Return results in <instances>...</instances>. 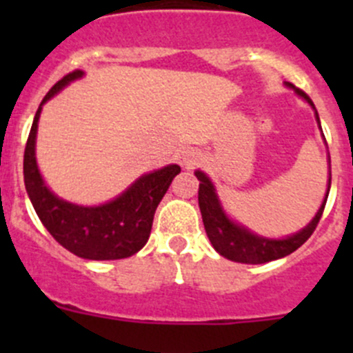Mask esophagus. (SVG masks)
<instances>
[{
  "label": "esophagus",
  "mask_w": 353,
  "mask_h": 353,
  "mask_svg": "<svg viewBox=\"0 0 353 353\" xmlns=\"http://www.w3.org/2000/svg\"><path fill=\"white\" fill-rule=\"evenodd\" d=\"M179 161L180 164H183V166L191 168L199 161V154L198 152H194V150H183V152H180L179 154Z\"/></svg>",
  "instance_id": "34e87169"
}]
</instances>
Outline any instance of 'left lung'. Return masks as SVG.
Listing matches in <instances>:
<instances>
[{
    "mask_svg": "<svg viewBox=\"0 0 353 353\" xmlns=\"http://www.w3.org/2000/svg\"><path fill=\"white\" fill-rule=\"evenodd\" d=\"M295 92L301 97H304L305 101L310 102L314 108L313 101H311L310 97L305 95L302 90L295 88ZM318 123H320V120H318ZM196 176H198L199 180L198 201L199 210H201V217H203L205 232H207L212 245H214V249L219 252L221 256L228 258V260L232 261H239V263H267V261L277 260V258H285L288 256V254H292L293 251H297V249L304 244L305 240L313 235L314 230H316L318 223H320V217H322L323 214V208H325L327 196H329V192H327L322 207H320V210L314 215V219L311 221L302 232L295 233V235L288 236V239L270 240L254 235V233H251L249 230H245L244 226H239V224H235L233 221L228 219L226 214H224L223 208H221L219 199H217V194H215V189L214 185H212L210 179H208L205 173H201V171H196Z\"/></svg>",
    "mask_w": 353,
    "mask_h": 353,
    "instance_id": "1",
    "label": "left lung"
}]
</instances>
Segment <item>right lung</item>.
I'll list each match as a JSON object with an SVG mask.
<instances>
[{
    "mask_svg": "<svg viewBox=\"0 0 353 353\" xmlns=\"http://www.w3.org/2000/svg\"><path fill=\"white\" fill-rule=\"evenodd\" d=\"M81 76V70L68 72L49 90L42 104L60 92L65 84L79 79ZM42 104L37 109L28 136L23 168L24 185L39 219L58 244L79 258L121 260L136 254L146 244L155 210L173 179L180 173V166L171 164L154 173L143 174L123 194L101 207H79L63 201L46 187L37 168L35 136Z\"/></svg>",
    "mask_w": 353,
    "mask_h": 353,
    "instance_id": "obj_1",
    "label": "right lung"
}]
</instances>
